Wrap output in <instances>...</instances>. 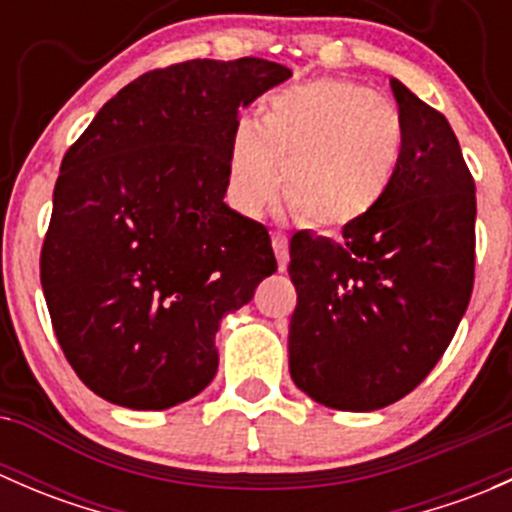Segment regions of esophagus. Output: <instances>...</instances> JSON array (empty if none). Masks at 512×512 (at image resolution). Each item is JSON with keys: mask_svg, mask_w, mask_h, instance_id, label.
Here are the masks:
<instances>
[{"mask_svg": "<svg viewBox=\"0 0 512 512\" xmlns=\"http://www.w3.org/2000/svg\"><path fill=\"white\" fill-rule=\"evenodd\" d=\"M272 247H275V255H277V265H280V272L287 270V262H289V242L287 235L282 230L272 232Z\"/></svg>", "mask_w": 512, "mask_h": 512, "instance_id": "1", "label": "esophagus"}]
</instances>
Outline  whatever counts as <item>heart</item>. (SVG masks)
<instances>
[{
  "mask_svg": "<svg viewBox=\"0 0 512 512\" xmlns=\"http://www.w3.org/2000/svg\"><path fill=\"white\" fill-rule=\"evenodd\" d=\"M399 108L361 84L314 79L275 91L260 121L240 118L227 146V195L242 215L277 198L302 223L344 227L366 218L401 168Z\"/></svg>",
  "mask_w": 512,
  "mask_h": 512,
  "instance_id": "1",
  "label": "heart"
}]
</instances>
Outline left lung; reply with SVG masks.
I'll use <instances>...</instances> for the list:
<instances>
[{
	"instance_id": "1",
	"label": "left lung",
	"mask_w": 512,
	"mask_h": 512,
	"mask_svg": "<svg viewBox=\"0 0 512 512\" xmlns=\"http://www.w3.org/2000/svg\"><path fill=\"white\" fill-rule=\"evenodd\" d=\"M406 128L386 198L332 242H289L297 307L289 374L317 404L376 411L438 364L466 314L476 267V183L443 113L391 79Z\"/></svg>"
}]
</instances>
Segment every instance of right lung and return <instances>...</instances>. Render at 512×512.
<instances>
[{"label":"right lung","mask_w":512,"mask_h":512,"mask_svg":"<svg viewBox=\"0 0 512 512\" xmlns=\"http://www.w3.org/2000/svg\"><path fill=\"white\" fill-rule=\"evenodd\" d=\"M289 76L255 56L148 71L66 151L41 287L71 369L101 399L160 411L213 381L220 319L277 270L267 227L223 203L230 133Z\"/></svg>","instance_id":"1"}]
</instances>
